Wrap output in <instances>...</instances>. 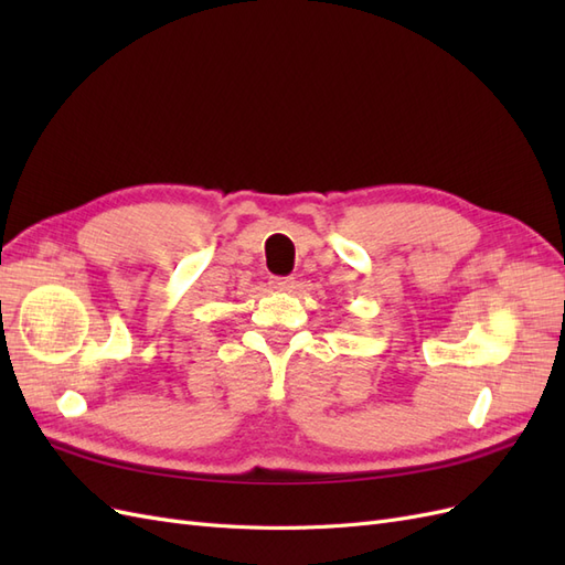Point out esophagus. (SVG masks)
<instances>
[{
    "label": "esophagus",
    "instance_id": "esophagus-1",
    "mask_svg": "<svg viewBox=\"0 0 565 565\" xmlns=\"http://www.w3.org/2000/svg\"><path fill=\"white\" fill-rule=\"evenodd\" d=\"M270 285L280 289V292H292L295 289V278H273Z\"/></svg>",
    "mask_w": 565,
    "mask_h": 565
}]
</instances>
